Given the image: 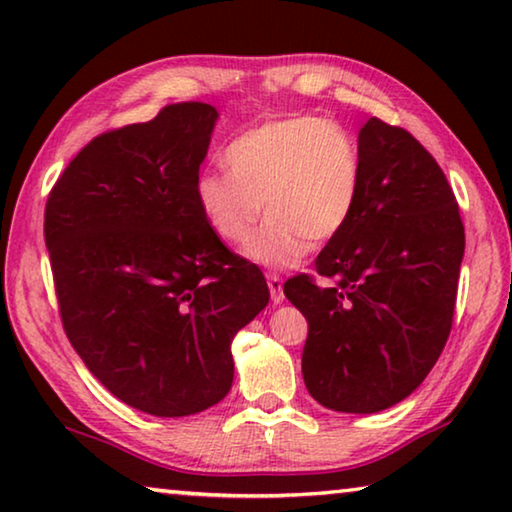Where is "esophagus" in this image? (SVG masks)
Instances as JSON below:
<instances>
[{"instance_id":"esophagus-1","label":"esophagus","mask_w":512,"mask_h":512,"mask_svg":"<svg viewBox=\"0 0 512 512\" xmlns=\"http://www.w3.org/2000/svg\"><path fill=\"white\" fill-rule=\"evenodd\" d=\"M266 282H268V291H271V300L275 305H280L284 300V291H282V277L277 273H268L266 275Z\"/></svg>"}]
</instances>
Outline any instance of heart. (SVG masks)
Listing matches in <instances>:
<instances>
[{
  "label": "heart",
  "mask_w": 512,
  "mask_h": 512,
  "mask_svg": "<svg viewBox=\"0 0 512 512\" xmlns=\"http://www.w3.org/2000/svg\"><path fill=\"white\" fill-rule=\"evenodd\" d=\"M223 169L196 180L207 225L228 244H241L266 207L268 219L248 241L250 262L291 268L316 241L345 230L363 189L357 142L334 121L298 115L248 128L225 146Z\"/></svg>",
  "instance_id": "heart-1"
}]
</instances>
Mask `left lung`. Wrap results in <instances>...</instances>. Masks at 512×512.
<instances>
[{
    "label": "left lung",
    "mask_w": 512,
    "mask_h": 512,
    "mask_svg": "<svg viewBox=\"0 0 512 512\" xmlns=\"http://www.w3.org/2000/svg\"><path fill=\"white\" fill-rule=\"evenodd\" d=\"M363 189L316 273L284 284L309 323L302 377L318 404L377 413L402 402L452 332L465 228L433 155L400 126L370 117L359 131Z\"/></svg>",
    "instance_id": "obj_1"
}]
</instances>
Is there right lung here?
I'll use <instances>...</instances> for the list:
<instances>
[{"instance_id":"obj_1","label":"right lung","mask_w":512,"mask_h":512,"mask_svg":"<svg viewBox=\"0 0 512 512\" xmlns=\"http://www.w3.org/2000/svg\"><path fill=\"white\" fill-rule=\"evenodd\" d=\"M216 119L210 103H171L94 137L45 207L69 343L112 395L158 418L228 395L232 339L268 305L264 275L223 246L196 201Z\"/></svg>"}]
</instances>
